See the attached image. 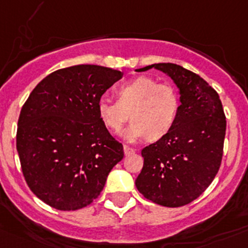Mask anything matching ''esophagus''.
Wrapping results in <instances>:
<instances>
[{
	"mask_svg": "<svg viewBox=\"0 0 248 248\" xmlns=\"http://www.w3.org/2000/svg\"><path fill=\"white\" fill-rule=\"evenodd\" d=\"M134 152H135V150H134L133 147H130V146H126V145H124V153H125V155H133Z\"/></svg>",
	"mask_w": 248,
	"mask_h": 248,
	"instance_id": "obj_1",
	"label": "esophagus"
}]
</instances>
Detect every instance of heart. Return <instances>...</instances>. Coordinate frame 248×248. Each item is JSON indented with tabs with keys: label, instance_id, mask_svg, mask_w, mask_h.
Listing matches in <instances>:
<instances>
[{
	"label": "heart",
	"instance_id": "1",
	"mask_svg": "<svg viewBox=\"0 0 248 248\" xmlns=\"http://www.w3.org/2000/svg\"><path fill=\"white\" fill-rule=\"evenodd\" d=\"M115 93L117 100L100 98L97 113L103 125L113 133L123 128L130 113L133 122L122 133L125 140L134 142L147 136L152 141L159 140L175 125L180 95L173 85L139 77L120 85Z\"/></svg>",
	"mask_w": 248,
	"mask_h": 248
}]
</instances>
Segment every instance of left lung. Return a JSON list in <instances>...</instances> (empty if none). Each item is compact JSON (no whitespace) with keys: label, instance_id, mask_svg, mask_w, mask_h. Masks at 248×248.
<instances>
[{"label":"left lung","instance_id":"8db88e82","mask_svg":"<svg viewBox=\"0 0 248 248\" xmlns=\"http://www.w3.org/2000/svg\"><path fill=\"white\" fill-rule=\"evenodd\" d=\"M155 68L173 79L180 91V110L169 134L146 146L135 185L143 197L164 207H181L211 185L223 157L226 120L213 87L200 75L173 63Z\"/></svg>","mask_w":248,"mask_h":248}]
</instances>
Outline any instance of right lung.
Segmentation results:
<instances>
[{"instance_id":"obj_1","label":"right lung","mask_w":248,"mask_h":248,"mask_svg":"<svg viewBox=\"0 0 248 248\" xmlns=\"http://www.w3.org/2000/svg\"><path fill=\"white\" fill-rule=\"evenodd\" d=\"M123 73L80 64L47 75L20 110L16 151L23 175L41 201L60 211L89 206L105 187L123 145L97 113L101 96Z\"/></svg>"}]
</instances>
